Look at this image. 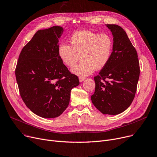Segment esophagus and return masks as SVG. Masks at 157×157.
Listing matches in <instances>:
<instances>
[{
  "instance_id": "esophagus-1",
  "label": "esophagus",
  "mask_w": 157,
  "mask_h": 157,
  "mask_svg": "<svg viewBox=\"0 0 157 157\" xmlns=\"http://www.w3.org/2000/svg\"><path fill=\"white\" fill-rule=\"evenodd\" d=\"M85 78H83V77H80L79 78V81L80 82H82V81H84L85 80Z\"/></svg>"
}]
</instances>
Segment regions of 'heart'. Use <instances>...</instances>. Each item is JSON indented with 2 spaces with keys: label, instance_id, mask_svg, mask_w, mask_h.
Returning <instances> with one entry per match:
<instances>
[{
  "label": "heart",
  "instance_id": "obj_1",
  "mask_svg": "<svg viewBox=\"0 0 157 157\" xmlns=\"http://www.w3.org/2000/svg\"><path fill=\"white\" fill-rule=\"evenodd\" d=\"M70 41L71 45L64 43L59 45L58 54L63 63L69 67L74 66L81 56L82 60L71 69L76 75H90L95 69L103 68L110 59L113 41L109 34L80 31L71 35Z\"/></svg>",
  "mask_w": 157,
  "mask_h": 157
}]
</instances>
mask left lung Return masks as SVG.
<instances>
[{
    "mask_svg": "<svg viewBox=\"0 0 157 157\" xmlns=\"http://www.w3.org/2000/svg\"><path fill=\"white\" fill-rule=\"evenodd\" d=\"M113 36V47L108 64L94 77L92 103L103 114L117 115L126 110L136 92L140 77L137 52L126 31L117 25H105Z\"/></svg>",
    "mask_w": 157,
    "mask_h": 157,
    "instance_id": "left-lung-1",
    "label": "left lung"
}]
</instances>
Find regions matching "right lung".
<instances>
[{
	"instance_id": "1",
	"label": "right lung",
	"mask_w": 157,
	"mask_h": 157,
	"mask_svg": "<svg viewBox=\"0 0 157 157\" xmlns=\"http://www.w3.org/2000/svg\"><path fill=\"white\" fill-rule=\"evenodd\" d=\"M64 29L55 26L40 29L23 48L15 74L26 107L43 118L59 117L67 107L71 90L79 85L58 54Z\"/></svg>"
}]
</instances>
